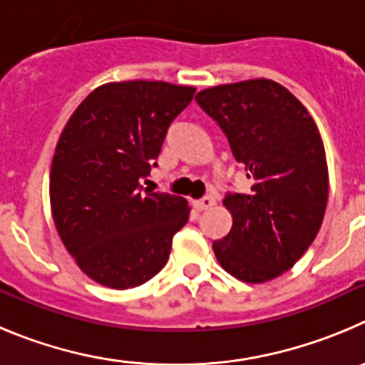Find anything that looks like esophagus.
Listing matches in <instances>:
<instances>
[{"label":"esophagus","mask_w":365,"mask_h":365,"mask_svg":"<svg viewBox=\"0 0 365 365\" xmlns=\"http://www.w3.org/2000/svg\"><path fill=\"white\" fill-rule=\"evenodd\" d=\"M212 205H215V198H212V196H203L202 200L195 202V207L198 209V211H205V209H211Z\"/></svg>","instance_id":"34e87169"}]
</instances>
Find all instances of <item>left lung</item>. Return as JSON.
<instances>
[{
	"instance_id": "left-lung-1",
	"label": "left lung",
	"mask_w": 365,
	"mask_h": 365,
	"mask_svg": "<svg viewBox=\"0 0 365 365\" xmlns=\"http://www.w3.org/2000/svg\"><path fill=\"white\" fill-rule=\"evenodd\" d=\"M196 101L251 180L247 195L223 198L232 227L212 251L238 280H272L309 249L326 212L329 176L317 123L287 88L264 78L205 88Z\"/></svg>"
}]
</instances>
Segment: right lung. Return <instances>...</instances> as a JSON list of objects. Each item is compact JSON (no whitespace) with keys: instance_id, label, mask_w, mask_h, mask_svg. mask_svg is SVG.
I'll list each match as a JSON object with an SVG mask.
<instances>
[{"instance_id":"1","label":"right lung","mask_w":365,"mask_h":365,"mask_svg":"<svg viewBox=\"0 0 365 365\" xmlns=\"http://www.w3.org/2000/svg\"><path fill=\"white\" fill-rule=\"evenodd\" d=\"M195 87L121 81L94 88L67 121L51 169L52 218L81 271L129 289L167 264L189 205L169 192H142L170 123Z\"/></svg>"}]
</instances>
